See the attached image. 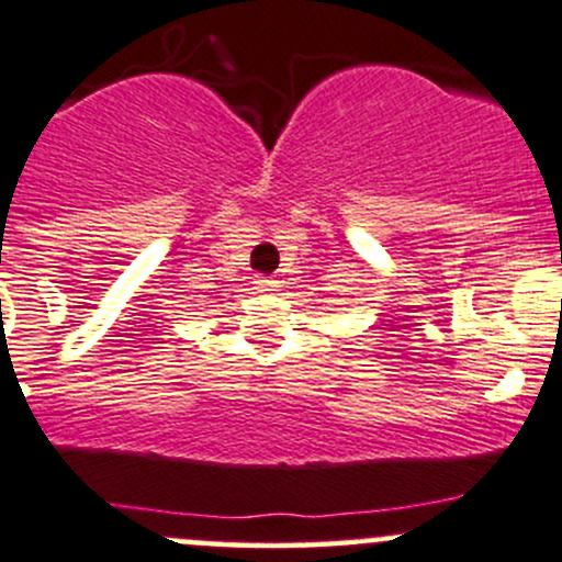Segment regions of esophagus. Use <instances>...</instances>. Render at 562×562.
Here are the masks:
<instances>
[{"instance_id": "obj_1", "label": "esophagus", "mask_w": 562, "mask_h": 562, "mask_svg": "<svg viewBox=\"0 0 562 562\" xmlns=\"http://www.w3.org/2000/svg\"><path fill=\"white\" fill-rule=\"evenodd\" d=\"M252 285H256V291L269 293V291H274V288H277V280H274V277H261V274H258L256 280H252Z\"/></svg>"}]
</instances>
